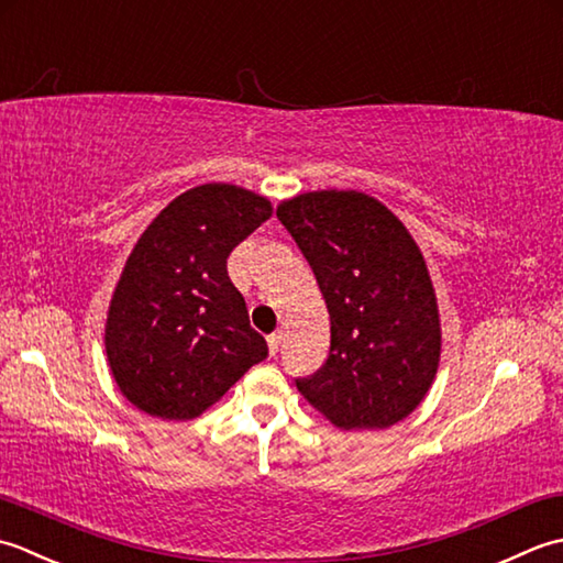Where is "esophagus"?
<instances>
[{"mask_svg":"<svg viewBox=\"0 0 563 563\" xmlns=\"http://www.w3.org/2000/svg\"><path fill=\"white\" fill-rule=\"evenodd\" d=\"M267 345H269L272 354H277L282 347V332H272V335L267 338Z\"/></svg>","mask_w":563,"mask_h":563,"instance_id":"esophagus-1","label":"esophagus"}]
</instances>
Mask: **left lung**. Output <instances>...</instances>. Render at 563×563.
I'll return each instance as SVG.
<instances>
[{"instance_id":"obj_1","label":"left lung","mask_w":563,"mask_h":563,"mask_svg":"<svg viewBox=\"0 0 563 563\" xmlns=\"http://www.w3.org/2000/svg\"><path fill=\"white\" fill-rule=\"evenodd\" d=\"M277 218L311 265L330 313V354L296 378L340 430H384L420 406L440 364L438 298L406 225L362 191H308Z\"/></svg>"}]
</instances>
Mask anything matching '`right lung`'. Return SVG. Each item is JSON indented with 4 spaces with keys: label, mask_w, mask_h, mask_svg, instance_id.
<instances>
[{
    "label": "right lung",
    "mask_w": 563,
    "mask_h": 563,
    "mask_svg": "<svg viewBox=\"0 0 563 563\" xmlns=\"http://www.w3.org/2000/svg\"><path fill=\"white\" fill-rule=\"evenodd\" d=\"M269 216L265 197L213 181L179 194L137 238L104 332L111 374L135 408L199 418L267 357L225 265Z\"/></svg>",
    "instance_id": "right-lung-1"
}]
</instances>
